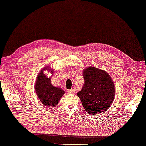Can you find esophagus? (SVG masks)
Listing matches in <instances>:
<instances>
[{
    "label": "esophagus",
    "mask_w": 146,
    "mask_h": 146,
    "mask_svg": "<svg viewBox=\"0 0 146 146\" xmlns=\"http://www.w3.org/2000/svg\"><path fill=\"white\" fill-rule=\"evenodd\" d=\"M68 92L69 94H74L75 93V91H74L73 89H71V90H68Z\"/></svg>",
    "instance_id": "obj_1"
}]
</instances>
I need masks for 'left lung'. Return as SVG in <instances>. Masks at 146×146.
I'll list each match as a JSON object with an SVG mask.
<instances>
[{
    "mask_svg": "<svg viewBox=\"0 0 146 146\" xmlns=\"http://www.w3.org/2000/svg\"><path fill=\"white\" fill-rule=\"evenodd\" d=\"M84 84L77 96L85 111L91 115L104 112L114 100L115 88L109 74L95 67L83 71Z\"/></svg>",
    "mask_w": 146,
    "mask_h": 146,
    "instance_id": "obj_1",
    "label": "left lung"
}]
</instances>
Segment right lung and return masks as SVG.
<instances>
[{"label": "right lung", "mask_w": 146, "mask_h": 146, "mask_svg": "<svg viewBox=\"0 0 146 146\" xmlns=\"http://www.w3.org/2000/svg\"><path fill=\"white\" fill-rule=\"evenodd\" d=\"M44 70L53 73L52 70H48V66L45 67L40 71L36 80L35 92L42 104L47 107L56 106L63 96L64 91L61 88L53 86L50 82V78H48L44 73Z\"/></svg>", "instance_id": "right-lung-1"}]
</instances>
